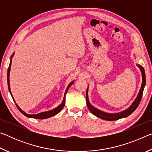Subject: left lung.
<instances>
[{
  "label": "left lung",
  "instance_id": "1",
  "mask_svg": "<svg viewBox=\"0 0 152 152\" xmlns=\"http://www.w3.org/2000/svg\"><path fill=\"white\" fill-rule=\"evenodd\" d=\"M137 66L139 67V68L140 69L141 75H142V83H141V88L137 94V96L136 97V99H135V101H133L132 105H131L129 108H127V109H125L121 112L117 113H109L102 111V110L95 108L94 107L92 106L91 103H90L89 100H88V87L86 90V104L90 110V111H91L92 114L97 117L101 118V119L106 120V121H116L118 119H122V118H125L126 117H127L129 115L132 114V113L134 112V110L137 109L138 105L140 104L141 97H142V95H143L144 87H145V74L144 68L141 65H140V64H137Z\"/></svg>",
  "mask_w": 152,
  "mask_h": 152
}]
</instances>
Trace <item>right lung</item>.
<instances>
[{
    "label": "right lung",
    "mask_w": 152,
    "mask_h": 152,
    "mask_svg": "<svg viewBox=\"0 0 152 152\" xmlns=\"http://www.w3.org/2000/svg\"><path fill=\"white\" fill-rule=\"evenodd\" d=\"M15 54V52L12 53V55L11 56V59H10V64H9V68H8V71H7V82H8V87H9V91L10 94H11L12 96V93H11V88H10V81H9V75H10V71H11V62H12V58L13 57V56ZM74 81L71 82L70 84H69V85L67 87V88L66 90V92L65 93H64V99H63V101L57 107H56L55 109H51L50 110H48V111H45V112H42V113H38V114H35V115H29V114H27L25 112H24L23 110L20 108L18 106L17 104H16L17 107L18 108V109H19V111L22 113V114H23L25 116H26L29 118H33V119H48V118H50L51 117H53L54 116V115H57L58 113H60L62 109L64 107V105H65V102H66V94L67 93V92H68L69 88H70V86L72 85L74 83ZM12 99H13V101H15V100L13 99V97L12 96Z\"/></svg>",
    "instance_id": "1"
}]
</instances>
